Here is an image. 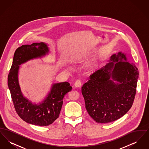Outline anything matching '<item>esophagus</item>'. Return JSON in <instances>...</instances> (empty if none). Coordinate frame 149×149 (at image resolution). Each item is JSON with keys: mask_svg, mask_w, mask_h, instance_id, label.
Here are the masks:
<instances>
[{"mask_svg": "<svg viewBox=\"0 0 149 149\" xmlns=\"http://www.w3.org/2000/svg\"><path fill=\"white\" fill-rule=\"evenodd\" d=\"M74 85L76 86V87H80L81 85V81L80 80H76V81L75 82V84Z\"/></svg>", "mask_w": 149, "mask_h": 149, "instance_id": "esophagus-1", "label": "esophagus"}]
</instances>
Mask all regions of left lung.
<instances>
[{
  "label": "left lung",
  "mask_w": 149,
  "mask_h": 149,
  "mask_svg": "<svg viewBox=\"0 0 149 149\" xmlns=\"http://www.w3.org/2000/svg\"><path fill=\"white\" fill-rule=\"evenodd\" d=\"M122 60H127L125 54L113 55L111 57L113 62L93 72L81 88L86 109L98 123L120 118L133 104L139 72L134 64ZM111 77L119 84H114L110 80Z\"/></svg>",
  "instance_id": "1"
}]
</instances>
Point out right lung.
Returning a JSON list of instances; mask_svg holds the SVG:
<instances>
[{"label":"right lung","instance_id":"1","mask_svg":"<svg viewBox=\"0 0 149 149\" xmlns=\"http://www.w3.org/2000/svg\"><path fill=\"white\" fill-rule=\"evenodd\" d=\"M48 51L47 46L43 42L22 45L14 52L8 76V85L16 112L25 122L40 126H49L59 117L64 96L72 89L68 82L55 84L46 99L38 106L23 97L18 80L19 65L30 59L45 55Z\"/></svg>","mask_w":149,"mask_h":149}]
</instances>
